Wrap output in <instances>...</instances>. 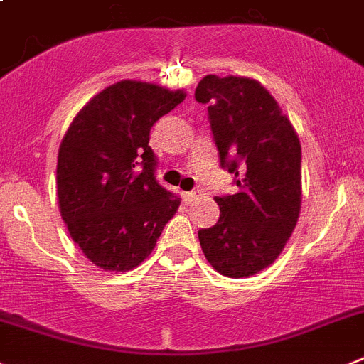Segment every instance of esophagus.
<instances>
[{
  "mask_svg": "<svg viewBox=\"0 0 364 364\" xmlns=\"http://www.w3.org/2000/svg\"><path fill=\"white\" fill-rule=\"evenodd\" d=\"M198 191H189V193H182V200H184L186 204H191V202H195L196 198H198Z\"/></svg>",
  "mask_w": 364,
  "mask_h": 364,
  "instance_id": "34e87169",
  "label": "esophagus"
}]
</instances>
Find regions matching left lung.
<instances>
[{"instance_id":"obj_1","label":"left lung","mask_w":364,"mask_h":364,"mask_svg":"<svg viewBox=\"0 0 364 364\" xmlns=\"http://www.w3.org/2000/svg\"><path fill=\"white\" fill-rule=\"evenodd\" d=\"M195 99L208 106L222 168L238 193L216 196L218 222L198 240L216 272L249 278L274 263L301 211V144L278 101L259 81L205 75Z\"/></svg>"}]
</instances>
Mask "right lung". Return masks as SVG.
I'll list each match as a JSON object with an SVG mask.
<instances>
[{
  "label": "right lung",
  "mask_w": 364,
  "mask_h": 364,
  "mask_svg": "<svg viewBox=\"0 0 364 364\" xmlns=\"http://www.w3.org/2000/svg\"><path fill=\"white\" fill-rule=\"evenodd\" d=\"M186 95L153 82H113L79 109L63 136L59 211L75 245L102 271L141 265L178 209L180 200L155 180L149 129Z\"/></svg>",
  "instance_id": "right-lung-1"
}]
</instances>
